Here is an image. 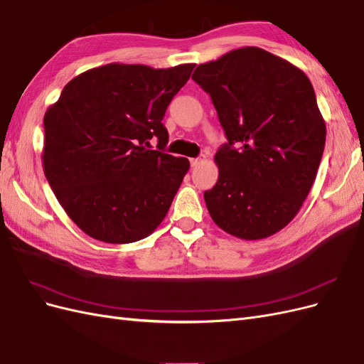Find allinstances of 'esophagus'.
Here are the masks:
<instances>
[{
	"mask_svg": "<svg viewBox=\"0 0 364 364\" xmlns=\"http://www.w3.org/2000/svg\"><path fill=\"white\" fill-rule=\"evenodd\" d=\"M203 161H205V158H202V156L200 158H191L190 164H191V167H197V165H200Z\"/></svg>",
	"mask_w": 364,
	"mask_h": 364,
	"instance_id": "1",
	"label": "esophagus"
}]
</instances>
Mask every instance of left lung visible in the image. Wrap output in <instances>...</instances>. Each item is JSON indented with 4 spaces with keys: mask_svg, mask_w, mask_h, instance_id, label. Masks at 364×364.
Masks as SVG:
<instances>
[{
    "mask_svg": "<svg viewBox=\"0 0 364 364\" xmlns=\"http://www.w3.org/2000/svg\"><path fill=\"white\" fill-rule=\"evenodd\" d=\"M228 138L215 153L218 181L205 191L225 232L261 240L287 226L310 193L326 127L304 71L274 54L245 47L196 68Z\"/></svg>",
    "mask_w": 364,
    "mask_h": 364,
    "instance_id": "left-lung-1",
    "label": "left lung"
}]
</instances>
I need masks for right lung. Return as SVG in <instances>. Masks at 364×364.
Returning <instances> with one entry per match:
<instances>
[{"label": "right lung", "instance_id": "right-lung-1", "mask_svg": "<svg viewBox=\"0 0 364 364\" xmlns=\"http://www.w3.org/2000/svg\"><path fill=\"white\" fill-rule=\"evenodd\" d=\"M193 68L107 63L74 77L48 107L43 173L85 234L134 243L167 215L190 162L164 153L168 132L162 118ZM151 137L158 151L148 149Z\"/></svg>", "mask_w": 364, "mask_h": 364}]
</instances>
